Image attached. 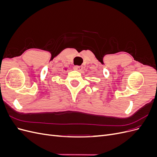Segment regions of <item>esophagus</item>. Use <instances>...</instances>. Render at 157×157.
Listing matches in <instances>:
<instances>
[{
  "label": "esophagus",
  "mask_w": 157,
  "mask_h": 157,
  "mask_svg": "<svg viewBox=\"0 0 157 157\" xmlns=\"http://www.w3.org/2000/svg\"><path fill=\"white\" fill-rule=\"evenodd\" d=\"M75 69L78 71H81L83 69V66H82V65H80V66L77 65V66H75Z\"/></svg>",
  "instance_id": "1"
}]
</instances>
